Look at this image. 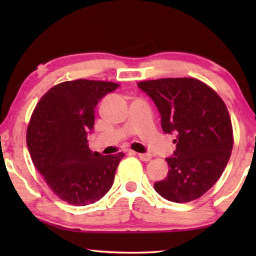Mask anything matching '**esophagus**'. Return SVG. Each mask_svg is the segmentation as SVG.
<instances>
[{
  "mask_svg": "<svg viewBox=\"0 0 256 256\" xmlns=\"http://www.w3.org/2000/svg\"><path fill=\"white\" fill-rule=\"evenodd\" d=\"M131 154H136L138 157L142 160V162H149V160L151 159V154H138V152H134V151H132Z\"/></svg>",
  "mask_w": 256,
  "mask_h": 256,
  "instance_id": "34e87169",
  "label": "esophagus"
}]
</instances>
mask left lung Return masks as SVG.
I'll list each match as a JSON object with an SVG mask.
<instances>
[{"label":"left lung","instance_id":"left-lung-1","mask_svg":"<svg viewBox=\"0 0 256 256\" xmlns=\"http://www.w3.org/2000/svg\"><path fill=\"white\" fill-rule=\"evenodd\" d=\"M154 102L164 133L177 134L168 175L154 188L168 201L196 200L214 185L230 158L234 136L226 104L196 78H164L138 84Z\"/></svg>","mask_w":256,"mask_h":256}]
</instances>
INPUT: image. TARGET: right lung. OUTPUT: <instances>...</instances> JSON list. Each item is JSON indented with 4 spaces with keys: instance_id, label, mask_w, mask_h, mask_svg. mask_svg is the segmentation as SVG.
I'll list each match as a JSON object with an SVG mask.
<instances>
[{
    "instance_id": "1",
    "label": "right lung",
    "mask_w": 256,
    "mask_h": 256,
    "mask_svg": "<svg viewBox=\"0 0 256 256\" xmlns=\"http://www.w3.org/2000/svg\"><path fill=\"white\" fill-rule=\"evenodd\" d=\"M110 81L78 79L50 88L34 107L27 128V146L34 167L55 196L68 204H92L114 183L123 152H92L88 133L94 128L98 102L118 88Z\"/></svg>"
}]
</instances>
